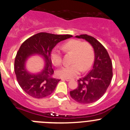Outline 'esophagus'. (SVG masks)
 Returning <instances> with one entry per match:
<instances>
[{
  "mask_svg": "<svg viewBox=\"0 0 130 130\" xmlns=\"http://www.w3.org/2000/svg\"><path fill=\"white\" fill-rule=\"evenodd\" d=\"M65 79V80H66V81H67V82H69V81H70V80H71V78H65V79Z\"/></svg>",
  "mask_w": 130,
  "mask_h": 130,
  "instance_id": "34e87169",
  "label": "esophagus"
}]
</instances>
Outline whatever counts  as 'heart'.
Returning a JSON list of instances; mask_svg holds the SVG:
<instances>
[{
	"mask_svg": "<svg viewBox=\"0 0 130 130\" xmlns=\"http://www.w3.org/2000/svg\"><path fill=\"white\" fill-rule=\"evenodd\" d=\"M61 48L65 53L73 54L71 64L65 65L57 71V75L60 78H72L79 74L81 71L88 70L94 59V54L93 46L87 42H82L78 39H71L63 43ZM51 61L55 66L61 65L62 54L59 49L54 48L51 53Z\"/></svg>",
	"mask_w": 130,
	"mask_h": 130,
	"instance_id": "b5f03b06",
	"label": "heart"
}]
</instances>
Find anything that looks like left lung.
<instances>
[{
	"mask_svg": "<svg viewBox=\"0 0 130 130\" xmlns=\"http://www.w3.org/2000/svg\"><path fill=\"white\" fill-rule=\"evenodd\" d=\"M76 37L85 39L93 46L94 61L91 71L78 79V87L70 91V95L80 104H91L99 100L110 85L113 77L112 61L104 46L94 37L86 34Z\"/></svg>",
	"mask_w": 130,
	"mask_h": 130,
	"instance_id": "1",
	"label": "left lung"
}]
</instances>
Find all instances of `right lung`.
<instances>
[{
	"mask_svg": "<svg viewBox=\"0 0 130 130\" xmlns=\"http://www.w3.org/2000/svg\"><path fill=\"white\" fill-rule=\"evenodd\" d=\"M71 37V35L40 32L23 42L15 56L14 70L20 87L26 93L36 99H42L53 93L60 79L53 77L51 51L59 42ZM33 53L41 55L46 61L45 69L37 75L30 74L25 69V60Z\"/></svg>",
	"mask_w": 130,
	"mask_h": 130,
	"instance_id": "right-lung-1",
	"label": "right lung"
}]
</instances>
